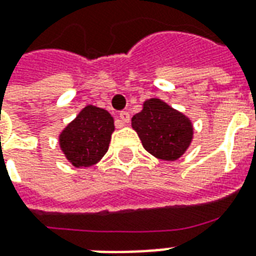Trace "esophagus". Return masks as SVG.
<instances>
[{"label": "esophagus", "mask_w": 256, "mask_h": 256, "mask_svg": "<svg viewBox=\"0 0 256 256\" xmlns=\"http://www.w3.org/2000/svg\"><path fill=\"white\" fill-rule=\"evenodd\" d=\"M119 118H120V120H122L123 123H128L130 122V114H128V111H120V112H119Z\"/></svg>", "instance_id": "1"}]
</instances>
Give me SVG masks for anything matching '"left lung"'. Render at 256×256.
<instances>
[{"label":"left lung","instance_id":"8db88e82","mask_svg":"<svg viewBox=\"0 0 256 256\" xmlns=\"http://www.w3.org/2000/svg\"><path fill=\"white\" fill-rule=\"evenodd\" d=\"M132 126L148 152L166 162L179 158L192 138L188 118L160 99L146 100L142 111L132 119Z\"/></svg>","mask_w":256,"mask_h":256}]
</instances>
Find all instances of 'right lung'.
Wrapping results in <instances>:
<instances>
[{
    "label": "right lung",
    "mask_w": 256,
    "mask_h": 256,
    "mask_svg": "<svg viewBox=\"0 0 256 256\" xmlns=\"http://www.w3.org/2000/svg\"><path fill=\"white\" fill-rule=\"evenodd\" d=\"M114 119L106 110L86 106L60 133V149L74 166H90L108 150Z\"/></svg>",
    "instance_id": "right-lung-1"
}]
</instances>
